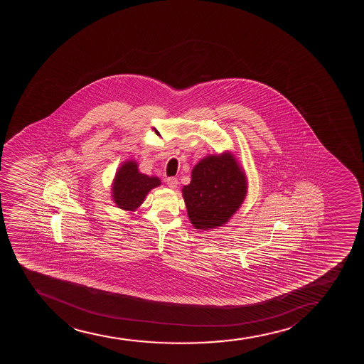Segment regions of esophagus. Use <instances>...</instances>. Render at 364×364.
Segmentation results:
<instances>
[{
  "label": "esophagus",
  "instance_id": "1",
  "mask_svg": "<svg viewBox=\"0 0 364 364\" xmlns=\"http://www.w3.org/2000/svg\"><path fill=\"white\" fill-rule=\"evenodd\" d=\"M166 184L170 188L175 189L178 186V181L176 177H168L166 180Z\"/></svg>",
  "mask_w": 364,
  "mask_h": 364
}]
</instances>
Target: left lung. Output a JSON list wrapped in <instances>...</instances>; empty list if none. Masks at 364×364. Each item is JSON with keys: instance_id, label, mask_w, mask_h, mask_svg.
<instances>
[{"instance_id": "left-lung-1", "label": "left lung", "mask_w": 364, "mask_h": 364, "mask_svg": "<svg viewBox=\"0 0 364 364\" xmlns=\"http://www.w3.org/2000/svg\"><path fill=\"white\" fill-rule=\"evenodd\" d=\"M247 176L230 151L209 155L194 166L182 188L188 218L197 230H213L228 222L247 196Z\"/></svg>"}]
</instances>
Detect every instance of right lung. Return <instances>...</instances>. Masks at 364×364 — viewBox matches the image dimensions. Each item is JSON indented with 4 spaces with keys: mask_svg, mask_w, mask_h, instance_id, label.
<instances>
[{
    "mask_svg": "<svg viewBox=\"0 0 364 364\" xmlns=\"http://www.w3.org/2000/svg\"><path fill=\"white\" fill-rule=\"evenodd\" d=\"M160 183L158 177H149L138 171L137 163L130 160L119 167L114 178L112 197L119 209L136 211L146 194Z\"/></svg>",
    "mask_w": 364,
    "mask_h": 364,
    "instance_id": "obj_1",
    "label": "right lung"
}]
</instances>
